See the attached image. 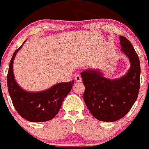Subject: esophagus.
<instances>
[{
  "mask_svg": "<svg viewBox=\"0 0 149 149\" xmlns=\"http://www.w3.org/2000/svg\"><path fill=\"white\" fill-rule=\"evenodd\" d=\"M74 79L77 81V82H81L82 81V77L79 74H76L74 77Z\"/></svg>",
  "mask_w": 149,
  "mask_h": 149,
  "instance_id": "34e87169",
  "label": "esophagus"
}]
</instances>
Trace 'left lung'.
Here are the masks:
<instances>
[{
  "instance_id": "8db88e82",
  "label": "left lung",
  "mask_w": 149,
  "mask_h": 149,
  "mask_svg": "<svg viewBox=\"0 0 149 149\" xmlns=\"http://www.w3.org/2000/svg\"><path fill=\"white\" fill-rule=\"evenodd\" d=\"M119 37L121 51L131 62L126 74L110 79L98 70H87L81 72L85 87L84 101L91 114L104 122H113L124 117L136 102L140 88L139 56L127 38Z\"/></svg>"
}]
</instances>
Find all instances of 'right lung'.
<instances>
[{
    "mask_svg": "<svg viewBox=\"0 0 149 149\" xmlns=\"http://www.w3.org/2000/svg\"><path fill=\"white\" fill-rule=\"evenodd\" d=\"M23 44L13 53L9 64L7 75L9 95L16 111L26 120L30 122L50 120L59 112L64 97L72 87L74 80L57 83L47 90L37 93L26 91L21 88L15 80L13 64L16 54Z\"/></svg>",
    "mask_w": 149,
    "mask_h": 149,
    "instance_id": "obj_1",
    "label": "right lung"
}]
</instances>
